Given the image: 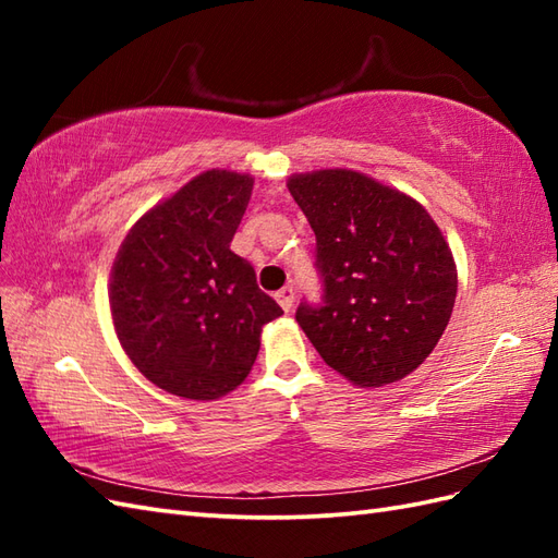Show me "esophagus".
Segmentation results:
<instances>
[{
  "mask_svg": "<svg viewBox=\"0 0 558 558\" xmlns=\"http://www.w3.org/2000/svg\"><path fill=\"white\" fill-rule=\"evenodd\" d=\"M276 300H278V304L282 306V310L292 312V306H294V290H292V288H282V290L276 294Z\"/></svg>",
  "mask_w": 558,
  "mask_h": 558,
  "instance_id": "34e87169",
  "label": "esophagus"
}]
</instances>
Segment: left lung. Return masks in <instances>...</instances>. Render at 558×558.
Returning <instances> with one entry per match:
<instances>
[{"mask_svg": "<svg viewBox=\"0 0 558 558\" xmlns=\"http://www.w3.org/2000/svg\"><path fill=\"white\" fill-rule=\"evenodd\" d=\"M292 198L316 234L322 304L298 324L348 381L386 386L417 369L453 314V254L429 213L408 194L354 170L292 174Z\"/></svg>", "mask_w": 558, "mask_h": 558, "instance_id": "8db88e82", "label": "left lung"}]
</instances>
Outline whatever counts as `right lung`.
<instances>
[{
  "label": "right lung",
  "instance_id": "1",
  "mask_svg": "<svg viewBox=\"0 0 558 558\" xmlns=\"http://www.w3.org/2000/svg\"><path fill=\"white\" fill-rule=\"evenodd\" d=\"M254 180L208 170L141 218L117 252L110 310L136 369L189 400L228 396L252 372L260 328L282 314L230 242Z\"/></svg>",
  "mask_w": 558,
  "mask_h": 558
}]
</instances>
